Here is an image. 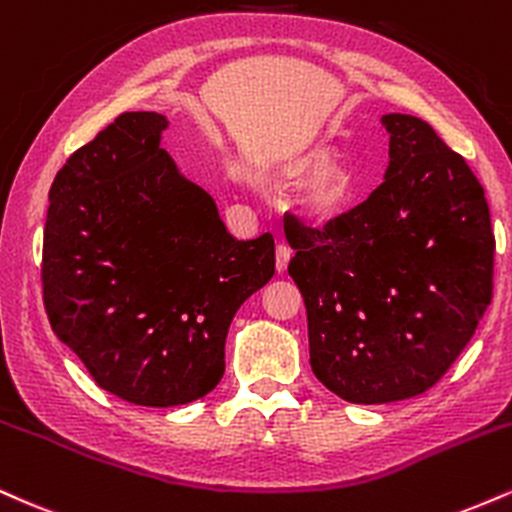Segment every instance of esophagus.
Segmentation results:
<instances>
[{"label":"esophagus","instance_id":"esophagus-1","mask_svg":"<svg viewBox=\"0 0 512 512\" xmlns=\"http://www.w3.org/2000/svg\"><path fill=\"white\" fill-rule=\"evenodd\" d=\"M290 258H292V251L287 249L285 244H280L278 249H275V270H278V275H282L290 266Z\"/></svg>","mask_w":512,"mask_h":512}]
</instances>
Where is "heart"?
Instances as JSON below:
<instances>
[{
  "mask_svg": "<svg viewBox=\"0 0 512 512\" xmlns=\"http://www.w3.org/2000/svg\"><path fill=\"white\" fill-rule=\"evenodd\" d=\"M261 174L273 182L304 177L297 189V208L316 225L340 218L354 196L352 167L330 158V148L318 141L294 143L280 150L261 167Z\"/></svg>",
  "mask_w": 512,
  "mask_h": 512,
  "instance_id": "b5f03b06",
  "label": "heart"
}]
</instances>
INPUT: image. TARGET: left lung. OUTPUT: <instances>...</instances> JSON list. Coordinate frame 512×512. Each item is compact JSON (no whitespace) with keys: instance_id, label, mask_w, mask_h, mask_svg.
I'll use <instances>...</instances> for the list:
<instances>
[{"instance_id":"obj_1","label":"left lung","mask_w":512,"mask_h":512,"mask_svg":"<svg viewBox=\"0 0 512 512\" xmlns=\"http://www.w3.org/2000/svg\"><path fill=\"white\" fill-rule=\"evenodd\" d=\"M381 124L390 160L374 194L323 232L285 227L311 369L354 405L434 386L482 321L494 275L489 206L465 158L412 114Z\"/></svg>"}]
</instances>
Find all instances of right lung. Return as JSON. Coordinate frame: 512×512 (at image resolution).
<instances>
[{
	"mask_svg": "<svg viewBox=\"0 0 512 512\" xmlns=\"http://www.w3.org/2000/svg\"><path fill=\"white\" fill-rule=\"evenodd\" d=\"M124 112L54 177L42 242L50 326L100 388L143 407L206 398L234 314L275 273L270 234L237 242L162 143Z\"/></svg>",
	"mask_w": 512,
	"mask_h": 512,
	"instance_id": "1",
	"label": "right lung"
}]
</instances>
